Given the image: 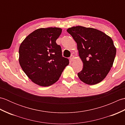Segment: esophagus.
<instances>
[{"label": "esophagus", "mask_w": 125, "mask_h": 125, "mask_svg": "<svg viewBox=\"0 0 125 125\" xmlns=\"http://www.w3.org/2000/svg\"><path fill=\"white\" fill-rule=\"evenodd\" d=\"M74 59H75V57H74L73 55H71V57H70V61H71V62H73V61L74 60Z\"/></svg>", "instance_id": "1"}]
</instances>
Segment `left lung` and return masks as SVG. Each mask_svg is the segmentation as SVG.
<instances>
[{
	"instance_id": "1",
	"label": "left lung",
	"mask_w": 125,
	"mask_h": 125,
	"mask_svg": "<svg viewBox=\"0 0 125 125\" xmlns=\"http://www.w3.org/2000/svg\"><path fill=\"white\" fill-rule=\"evenodd\" d=\"M77 45L83 68L78 76L83 83L94 85L104 79L112 67L116 48L110 36L97 29L77 26L68 28Z\"/></svg>"
}]
</instances>
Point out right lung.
<instances>
[{
	"mask_svg": "<svg viewBox=\"0 0 125 125\" xmlns=\"http://www.w3.org/2000/svg\"><path fill=\"white\" fill-rule=\"evenodd\" d=\"M62 33L58 27L37 29L26 37L19 49V62L28 77L40 86L56 83L69 60L62 56V50L56 41Z\"/></svg>",
	"mask_w": 125,
	"mask_h": 125,
	"instance_id": "obj_1",
	"label": "right lung"
}]
</instances>
